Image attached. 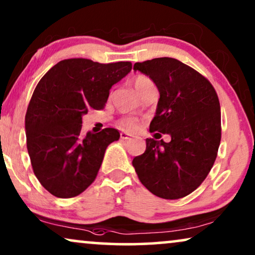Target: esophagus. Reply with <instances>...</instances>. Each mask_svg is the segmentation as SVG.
Returning <instances> with one entry per match:
<instances>
[{"mask_svg":"<svg viewBox=\"0 0 255 255\" xmlns=\"http://www.w3.org/2000/svg\"><path fill=\"white\" fill-rule=\"evenodd\" d=\"M132 135L128 134V133H125V132H122L121 133V139H123V140H128V139H131Z\"/></svg>","mask_w":255,"mask_h":255,"instance_id":"obj_1","label":"esophagus"}]
</instances>
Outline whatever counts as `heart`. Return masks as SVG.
Listing matches in <instances>:
<instances>
[{"mask_svg": "<svg viewBox=\"0 0 255 255\" xmlns=\"http://www.w3.org/2000/svg\"><path fill=\"white\" fill-rule=\"evenodd\" d=\"M133 85L134 88L137 90L139 95H141L142 93L146 92V90L156 88L155 83L153 82L152 79H149L148 76L146 75H137L133 79ZM139 121L134 117H124L117 122V127L121 128V130L127 131V132H133L138 128Z\"/></svg>", "mask_w": 255, "mask_h": 255, "instance_id": "heart-1", "label": "heart"}]
</instances>
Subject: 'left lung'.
Segmentation results:
<instances>
[{
    "label": "left lung",
    "mask_w": 255,
    "mask_h": 255,
    "mask_svg": "<svg viewBox=\"0 0 255 255\" xmlns=\"http://www.w3.org/2000/svg\"><path fill=\"white\" fill-rule=\"evenodd\" d=\"M133 69L149 76L160 93L149 131L169 134L172 140L158 141L159 133L147 138L145 152L132 165L155 196H187L201 186L217 158L222 138L217 93L205 76L173 58L135 62Z\"/></svg>",
    "instance_id": "obj_1"
}]
</instances>
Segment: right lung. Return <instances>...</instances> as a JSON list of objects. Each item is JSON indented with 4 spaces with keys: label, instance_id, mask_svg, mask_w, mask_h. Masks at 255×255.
I'll list each match as a JSON object with an SVG mask.
<instances>
[{
    "label": "right lung",
    "instance_id": "1",
    "mask_svg": "<svg viewBox=\"0 0 255 255\" xmlns=\"http://www.w3.org/2000/svg\"><path fill=\"white\" fill-rule=\"evenodd\" d=\"M130 61L100 64L65 59L38 82L25 115L26 147L34 175L55 197L71 198L94 181L116 128L81 134L82 116L106 106L110 88L131 71Z\"/></svg>",
    "mask_w": 255,
    "mask_h": 255
}]
</instances>
